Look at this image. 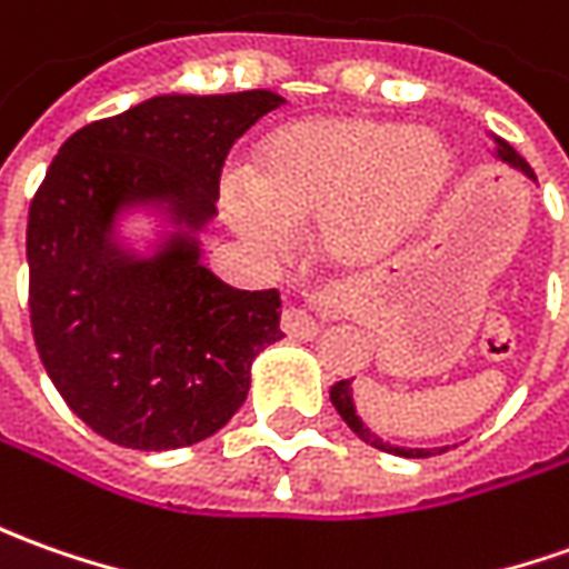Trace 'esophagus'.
<instances>
[{
	"label": "esophagus",
	"mask_w": 569,
	"mask_h": 569,
	"mask_svg": "<svg viewBox=\"0 0 569 569\" xmlns=\"http://www.w3.org/2000/svg\"><path fill=\"white\" fill-rule=\"evenodd\" d=\"M333 308V299L330 296H311V308H286L283 311V333L289 339H315L320 333V323L315 320V311L317 315H327Z\"/></svg>",
	"instance_id": "1"
}]
</instances>
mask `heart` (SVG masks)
Here are the masks:
<instances>
[{"mask_svg":"<svg viewBox=\"0 0 569 569\" xmlns=\"http://www.w3.org/2000/svg\"><path fill=\"white\" fill-rule=\"evenodd\" d=\"M442 139L367 114H323L261 139L252 183L230 177L223 211L258 249L277 252L289 227L317 220V246L336 264H373L436 214L451 183Z\"/></svg>","mask_w":569,"mask_h":569,"instance_id":"obj_1","label":"heart"}]
</instances>
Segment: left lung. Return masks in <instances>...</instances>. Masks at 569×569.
Instances as JSON below:
<instances>
[{
	"label": "left lung",
	"mask_w": 569,
	"mask_h": 569,
	"mask_svg": "<svg viewBox=\"0 0 569 569\" xmlns=\"http://www.w3.org/2000/svg\"><path fill=\"white\" fill-rule=\"evenodd\" d=\"M496 152L501 161H508V164H513V168H520V171L527 173L529 180H536V173H532V168H529L527 161L520 158V154L513 152L511 146L505 142V139H496ZM330 401L336 405V411H339V417L346 420L351 427V432H358L365 442H370L373 448H380V451H389V455H401V458H430V455H436V448H398V446H389V442H382L377 432H370L365 427V420L358 417V411H355V398H351V382L349 380H339L330 389Z\"/></svg>",
	"instance_id": "1"
}]
</instances>
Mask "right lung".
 <instances>
[{"mask_svg": "<svg viewBox=\"0 0 569 569\" xmlns=\"http://www.w3.org/2000/svg\"><path fill=\"white\" fill-rule=\"evenodd\" d=\"M283 106L270 90L154 96L80 127L30 202V327L73 415L108 442L171 451L214 436L280 333V292H242L204 268L196 230L218 214L233 142ZM187 231L149 259L113 242L127 207Z\"/></svg>", "mask_w": 569, "mask_h": 569, "instance_id": "right-lung-1", "label": "right lung"}]
</instances>
